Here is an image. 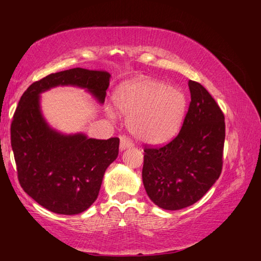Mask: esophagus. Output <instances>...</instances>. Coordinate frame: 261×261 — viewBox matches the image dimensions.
I'll list each match as a JSON object with an SVG mask.
<instances>
[{"mask_svg":"<svg viewBox=\"0 0 261 261\" xmlns=\"http://www.w3.org/2000/svg\"><path fill=\"white\" fill-rule=\"evenodd\" d=\"M133 146H134V143L129 138H127L126 136H122L121 137L120 149L122 150V151H123V150H125V149H127V148H132Z\"/></svg>","mask_w":261,"mask_h":261,"instance_id":"obj_1","label":"esophagus"}]
</instances>
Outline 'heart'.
I'll return each instance as SVG.
<instances>
[{"instance_id": "obj_1", "label": "heart", "mask_w": 261, "mask_h": 261, "mask_svg": "<svg viewBox=\"0 0 261 261\" xmlns=\"http://www.w3.org/2000/svg\"><path fill=\"white\" fill-rule=\"evenodd\" d=\"M114 105L127 114V127L134 136L149 144H163L174 137L183 125L188 101L176 86L150 77H137L117 87ZM115 117L113 107L108 109Z\"/></svg>"}]
</instances>
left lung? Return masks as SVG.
<instances>
[{"label":"left lung","mask_w":261,"mask_h":261,"mask_svg":"<svg viewBox=\"0 0 261 261\" xmlns=\"http://www.w3.org/2000/svg\"><path fill=\"white\" fill-rule=\"evenodd\" d=\"M191 103L178 135L161 147H145L143 183L158 207L192 206L219 178L223 164L224 115L202 85L188 82Z\"/></svg>","instance_id":"8db88e82"}]
</instances>
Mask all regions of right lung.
<instances>
[{
    "mask_svg": "<svg viewBox=\"0 0 261 261\" xmlns=\"http://www.w3.org/2000/svg\"><path fill=\"white\" fill-rule=\"evenodd\" d=\"M110 77L103 70H63L31 84L18 102L11 144L19 184L54 213L78 215L96 201L105 172L118 155L120 139L64 135L51 128L41 113L40 93L57 86H76L103 103Z\"/></svg>",
    "mask_w": 261,
    "mask_h": 261,
    "instance_id": "add662e5",
    "label": "right lung"
}]
</instances>
